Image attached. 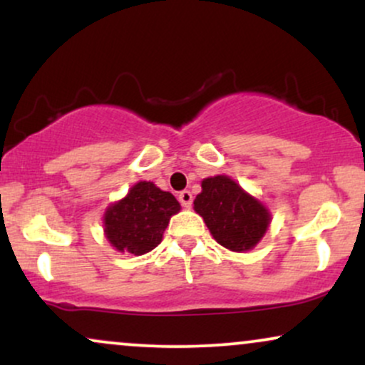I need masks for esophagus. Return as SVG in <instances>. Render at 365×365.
<instances>
[{
    "instance_id": "1",
    "label": "esophagus",
    "mask_w": 365,
    "mask_h": 365,
    "mask_svg": "<svg viewBox=\"0 0 365 365\" xmlns=\"http://www.w3.org/2000/svg\"><path fill=\"white\" fill-rule=\"evenodd\" d=\"M178 200H180V204H182L183 207H190L192 206V200H194V197H192V192L190 190H182L178 194Z\"/></svg>"
}]
</instances>
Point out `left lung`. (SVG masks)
I'll use <instances>...</instances> for the list:
<instances>
[{
	"label": "left lung",
	"instance_id": "1",
	"mask_svg": "<svg viewBox=\"0 0 365 365\" xmlns=\"http://www.w3.org/2000/svg\"><path fill=\"white\" fill-rule=\"evenodd\" d=\"M202 192L195 197L194 209L204 217L215 240L233 252L254 249L271 223L262 202L226 175L202 180Z\"/></svg>",
	"mask_w": 365,
	"mask_h": 365
}]
</instances>
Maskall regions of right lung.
<instances>
[{"mask_svg":"<svg viewBox=\"0 0 365 365\" xmlns=\"http://www.w3.org/2000/svg\"><path fill=\"white\" fill-rule=\"evenodd\" d=\"M178 211V200L170 192L153 182H139L106 209L104 235L120 252L142 255L161 244L170 217Z\"/></svg>","mask_w":365,"mask_h":365,"instance_id":"add662e5","label":"right lung"}]
</instances>
